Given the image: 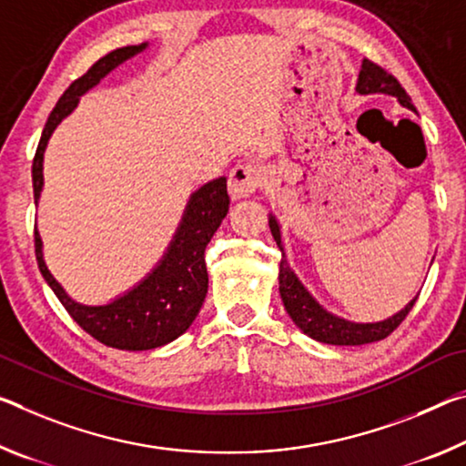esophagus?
<instances>
[{"instance_id": "1", "label": "esophagus", "mask_w": 466, "mask_h": 466, "mask_svg": "<svg viewBox=\"0 0 466 466\" xmlns=\"http://www.w3.org/2000/svg\"><path fill=\"white\" fill-rule=\"evenodd\" d=\"M265 180V169L255 164L236 166L228 176V193L232 198H245L255 193Z\"/></svg>"}]
</instances>
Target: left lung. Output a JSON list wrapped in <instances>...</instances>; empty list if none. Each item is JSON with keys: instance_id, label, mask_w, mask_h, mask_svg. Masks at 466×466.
<instances>
[{"instance_id": "8db88e82", "label": "left lung", "mask_w": 466, "mask_h": 466, "mask_svg": "<svg viewBox=\"0 0 466 466\" xmlns=\"http://www.w3.org/2000/svg\"><path fill=\"white\" fill-rule=\"evenodd\" d=\"M357 93L360 95H371V93H383V95H392V97L398 99L402 107L415 109L410 103V97L406 95L400 83L388 74L383 68H380L378 64L363 60L360 64V72H359V80H357ZM269 230L273 240L278 242L279 250H282V261H279V297H282L286 313L290 315V319L297 323V328L307 334L309 338L317 339V342L323 344H334V346H360V344H371L378 342V339L388 338L392 331L400 326L404 321V317L409 315V311L415 305L417 297L412 299L409 305L400 309L396 315L388 317L383 321H373V323H357V321H349L344 317H338L334 313H329L326 307H321L319 302L315 300L311 292L307 290L302 282L299 279L297 273L292 271L290 263H288L286 255H284V245H282V230H279V224L276 216L269 213Z\"/></svg>"}]
</instances>
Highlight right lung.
Instances as JSON below:
<instances>
[{"instance_id":"1","label":"right lung","mask_w":466,"mask_h":466,"mask_svg":"<svg viewBox=\"0 0 466 466\" xmlns=\"http://www.w3.org/2000/svg\"><path fill=\"white\" fill-rule=\"evenodd\" d=\"M147 47H149V43L112 51L66 88L60 101L56 103L54 112L47 117L35 153V205H39L43 193V157H46L47 143L54 130L60 127L64 117H68L76 109L85 93L97 86L117 66ZM228 207H230V197H228L224 176L197 188L190 195L176 234L157 265L130 290L106 302V305H83L64 290L62 284L47 269L46 259H43L41 234L35 228L36 263H39L43 278L56 292V297L60 299L66 311L86 334L117 350L137 352L159 349V346L174 342L176 338L182 336L193 326L195 317L201 311L207 297V284H209L205 248L219 228L221 219L226 218Z\"/></svg>"}]
</instances>
